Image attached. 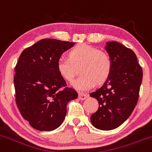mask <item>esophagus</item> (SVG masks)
<instances>
[{
	"label": "esophagus",
	"instance_id": "esophagus-1",
	"mask_svg": "<svg viewBox=\"0 0 152 152\" xmlns=\"http://www.w3.org/2000/svg\"><path fill=\"white\" fill-rule=\"evenodd\" d=\"M86 97H88V94H79V99L80 100H84Z\"/></svg>",
	"mask_w": 152,
	"mask_h": 152
}]
</instances>
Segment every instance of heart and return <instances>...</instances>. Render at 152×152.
<instances>
[{"mask_svg":"<svg viewBox=\"0 0 152 152\" xmlns=\"http://www.w3.org/2000/svg\"><path fill=\"white\" fill-rule=\"evenodd\" d=\"M81 75L72 83V86L83 92L95 85L106 82L112 69L110 56L103 51L86 43H80L68 52V58H60L57 62L59 75L67 81H72L76 69Z\"/></svg>","mask_w":152,"mask_h":152,"instance_id":"1","label":"heart"}]
</instances>
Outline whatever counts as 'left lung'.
<instances>
[{
	"label": "left lung",
	"instance_id": "left-lung-1",
	"mask_svg": "<svg viewBox=\"0 0 152 152\" xmlns=\"http://www.w3.org/2000/svg\"><path fill=\"white\" fill-rule=\"evenodd\" d=\"M112 61L110 76L101 87L90 94L99 108L90 121L96 129L109 131L119 127L136 106L142 80V70L132 49L116 41L105 47Z\"/></svg>",
	"mask_w": 152,
	"mask_h": 152
}]
</instances>
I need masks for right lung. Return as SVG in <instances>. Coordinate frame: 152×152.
<instances>
[{
    "instance_id": "1",
    "label": "right lung",
    "mask_w": 152,
    "mask_h": 152,
    "mask_svg": "<svg viewBox=\"0 0 152 152\" xmlns=\"http://www.w3.org/2000/svg\"><path fill=\"white\" fill-rule=\"evenodd\" d=\"M73 42L43 39L20 54L15 66V101L20 114L30 126L39 131H52L61 125L66 105L77 93L66 87L57 70L61 55ZM65 87L64 90H61Z\"/></svg>"
}]
</instances>
